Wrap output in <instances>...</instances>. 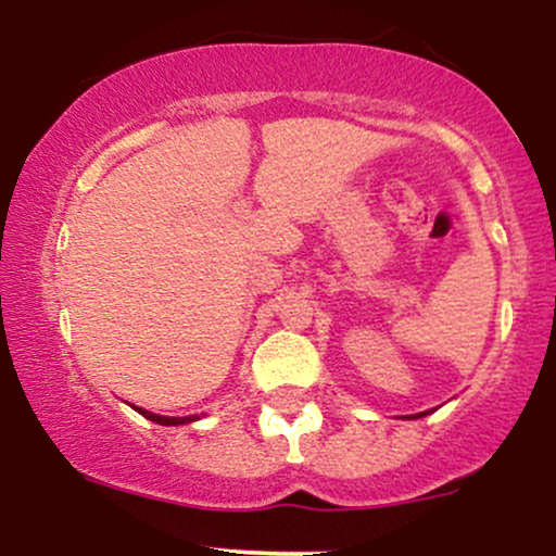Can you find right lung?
Returning a JSON list of instances; mask_svg holds the SVG:
<instances>
[{
  "label": "right lung",
  "mask_w": 556,
  "mask_h": 556,
  "mask_svg": "<svg viewBox=\"0 0 556 556\" xmlns=\"http://www.w3.org/2000/svg\"><path fill=\"white\" fill-rule=\"evenodd\" d=\"M140 416H146L149 420H154V424H162V426H180V424H190V420H195L198 416H190V418H167V416H156V413H149L143 410V407H136Z\"/></svg>",
  "instance_id": "right-lung-1"
}]
</instances>
